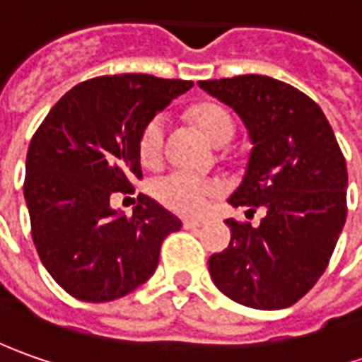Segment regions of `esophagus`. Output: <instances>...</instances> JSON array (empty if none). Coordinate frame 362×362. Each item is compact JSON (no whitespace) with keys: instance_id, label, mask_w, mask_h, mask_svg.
<instances>
[{"instance_id":"obj_1","label":"esophagus","mask_w":362,"mask_h":362,"mask_svg":"<svg viewBox=\"0 0 362 362\" xmlns=\"http://www.w3.org/2000/svg\"><path fill=\"white\" fill-rule=\"evenodd\" d=\"M208 224V220L204 218H186L184 220V226L186 228H202V226H206Z\"/></svg>"}]
</instances>
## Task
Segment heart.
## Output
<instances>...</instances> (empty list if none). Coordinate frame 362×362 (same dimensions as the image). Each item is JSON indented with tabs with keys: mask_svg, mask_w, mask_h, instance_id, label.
Masks as SVG:
<instances>
[{
	"mask_svg": "<svg viewBox=\"0 0 362 362\" xmlns=\"http://www.w3.org/2000/svg\"><path fill=\"white\" fill-rule=\"evenodd\" d=\"M194 119L204 130V134L216 144H224L234 136V119L230 112L220 104H200L194 107ZM166 138V118L158 114L144 126L138 140V154L146 166L158 164L164 150ZM222 190L218 180L204 178L186 170H172L160 176L154 182V194L162 204L180 212V214H196L202 212L210 200Z\"/></svg>",
	"mask_w": 362,
	"mask_h": 362,
	"instance_id": "1",
	"label": "heart"
}]
</instances>
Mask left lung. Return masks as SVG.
Here are the masks:
<instances>
[{"mask_svg": "<svg viewBox=\"0 0 362 362\" xmlns=\"http://www.w3.org/2000/svg\"><path fill=\"white\" fill-rule=\"evenodd\" d=\"M230 106L250 136L232 206L262 208L260 226L228 218L226 250L210 256L214 284L234 303L279 310L300 300L329 267L346 220V162L315 100L268 76L198 81Z\"/></svg>", "mask_w": 362, "mask_h": 362, "instance_id": "8db88e82", "label": "left lung"}]
</instances>
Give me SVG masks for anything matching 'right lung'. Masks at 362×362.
Wrapping results in <instances>:
<instances>
[{
    "instance_id": "obj_1",
    "label": "right lung",
    "mask_w": 362,
    "mask_h": 362,
    "mask_svg": "<svg viewBox=\"0 0 362 362\" xmlns=\"http://www.w3.org/2000/svg\"><path fill=\"white\" fill-rule=\"evenodd\" d=\"M192 86L148 74L92 78L62 95L33 134L23 180L32 238L74 298L107 303L132 293L154 274L164 238L182 228L146 194L132 216L110 200L142 180L144 126Z\"/></svg>"
}]
</instances>
